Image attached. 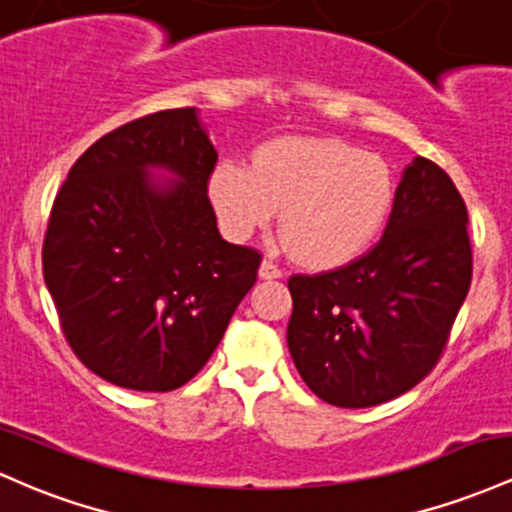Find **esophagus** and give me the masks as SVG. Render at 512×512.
Listing matches in <instances>:
<instances>
[{
	"label": "esophagus",
	"instance_id": "obj_1",
	"mask_svg": "<svg viewBox=\"0 0 512 512\" xmlns=\"http://www.w3.org/2000/svg\"><path fill=\"white\" fill-rule=\"evenodd\" d=\"M258 278H261V280H275V278H283V271H280V268L275 266L273 261H268V258H263V261H261V268H258Z\"/></svg>",
	"mask_w": 512,
	"mask_h": 512
}]
</instances>
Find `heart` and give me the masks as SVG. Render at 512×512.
Wrapping results in <instances>:
<instances>
[{
	"label": "heart",
	"instance_id": "heart-1",
	"mask_svg": "<svg viewBox=\"0 0 512 512\" xmlns=\"http://www.w3.org/2000/svg\"><path fill=\"white\" fill-rule=\"evenodd\" d=\"M394 198V174L382 157L321 137L268 142L251 169L222 162L210 176L212 208L232 237H249L283 210L285 244L309 266L365 254L387 227Z\"/></svg>",
	"mask_w": 512,
	"mask_h": 512
}]
</instances>
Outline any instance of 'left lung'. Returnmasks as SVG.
Wrapping results in <instances>:
<instances>
[{"instance_id": "8db88e82", "label": "left lung", "mask_w": 512, "mask_h": 512, "mask_svg": "<svg viewBox=\"0 0 512 512\" xmlns=\"http://www.w3.org/2000/svg\"><path fill=\"white\" fill-rule=\"evenodd\" d=\"M467 225L450 176L416 157L375 249L348 266L287 280V348L319 399L367 409L433 370L472 283Z\"/></svg>"}]
</instances>
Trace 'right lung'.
<instances>
[{
	"mask_svg": "<svg viewBox=\"0 0 512 512\" xmlns=\"http://www.w3.org/2000/svg\"><path fill=\"white\" fill-rule=\"evenodd\" d=\"M215 162L198 108H171L96 140L57 193L45 285L70 348L106 382L179 389L256 283L261 254L217 232Z\"/></svg>",
	"mask_w": 512,
	"mask_h": 512,
	"instance_id": "obj_1",
	"label": "right lung"
}]
</instances>
